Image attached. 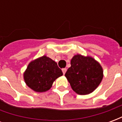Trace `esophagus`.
<instances>
[{"instance_id": "34e87169", "label": "esophagus", "mask_w": 122, "mask_h": 122, "mask_svg": "<svg viewBox=\"0 0 122 122\" xmlns=\"http://www.w3.org/2000/svg\"><path fill=\"white\" fill-rule=\"evenodd\" d=\"M62 71H63V74H65V72H66V68H65V69H62Z\"/></svg>"}]
</instances>
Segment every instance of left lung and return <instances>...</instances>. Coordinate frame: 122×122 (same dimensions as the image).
I'll use <instances>...</instances> for the list:
<instances>
[{
  "label": "left lung",
  "mask_w": 122,
  "mask_h": 122,
  "mask_svg": "<svg viewBox=\"0 0 122 122\" xmlns=\"http://www.w3.org/2000/svg\"><path fill=\"white\" fill-rule=\"evenodd\" d=\"M71 65L65 76L74 92L87 95L99 86L103 78L102 68L99 62L90 56L77 54L72 58Z\"/></svg>",
  "instance_id": "left-lung-1"
}]
</instances>
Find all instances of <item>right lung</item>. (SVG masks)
Returning <instances> with one entry per match:
<instances>
[{"label":"right lung","instance_id":"add662e5","mask_svg":"<svg viewBox=\"0 0 122 122\" xmlns=\"http://www.w3.org/2000/svg\"><path fill=\"white\" fill-rule=\"evenodd\" d=\"M62 75V71L57 63L44 56L28 65L23 78L30 89L36 92H44L50 90L53 82Z\"/></svg>","mask_w":122,"mask_h":122}]
</instances>
